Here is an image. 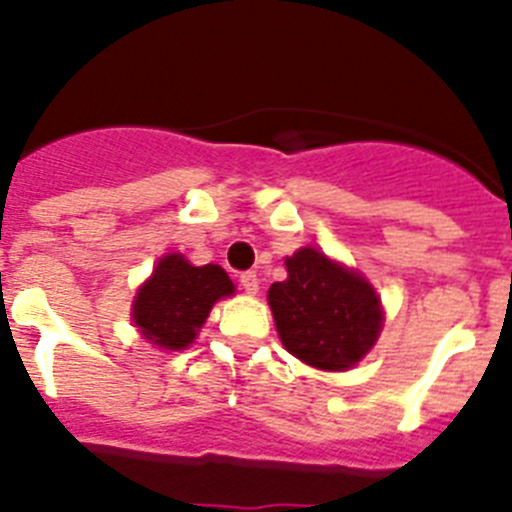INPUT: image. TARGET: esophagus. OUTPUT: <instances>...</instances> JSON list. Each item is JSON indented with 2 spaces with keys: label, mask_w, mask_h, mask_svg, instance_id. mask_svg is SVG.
Returning <instances> with one entry per match:
<instances>
[{
  "label": "esophagus",
  "mask_w": 512,
  "mask_h": 512,
  "mask_svg": "<svg viewBox=\"0 0 512 512\" xmlns=\"http://www.w3.org/2000/svg\"><path fill=\"white\" fill-rule=\"evenodd\" d=\"M241 287L246 289L248 295H256V292H259V277H256V271H243Z\"/></svg>",
  "instance_id": "obj_1"
}]
</instances>
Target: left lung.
<instances>
[{
	"label": "left lung",
	"mask_w": 512,
	"mask_h": 512,
	"mask_svg": "<svg viewBox=\"0 0 512 512\" xmlns=\"http://www.w3.org/2000/svg\"><path fill=\"white\" fill-rule=\"evenodd\" d=\"M287 279L269 287V307L289 354L323 372H346L377 343L382 302L359 271L300 248L284 259Z\"/></svg>",
	"instance_id": "1"
}]
</instances>
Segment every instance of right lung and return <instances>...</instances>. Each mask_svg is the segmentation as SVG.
I'll list each match as a JSON object with an SVG mask.
<instances>
[{"instance_id":"obj_1","label":"right lung","mask_w":512,"mask_h":512,"mask_svg":"<svg viewBox=\"0 0 512 512\" xmlns=\"http://www.w3.org/2000/svg\"><path fill=\"white\" fill-rule=\"evenodd\" d=\"M235 292L223 266H192L182 253L158 261L133 300L140 336L166 351H182L197 338L212 305Z\"/></svg>"}]
</instances>
